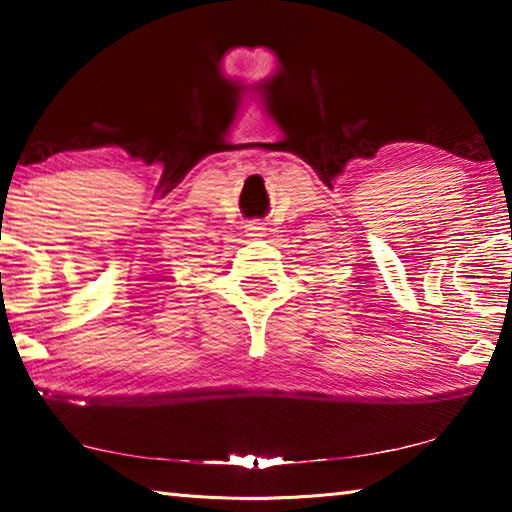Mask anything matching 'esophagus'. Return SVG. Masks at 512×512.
Masks as SVG:
<instances>
[{
    "mask_svg": "<svg viewBox=\"0 0 512 512\" xmlns=\"http://www.w3.org/2000/svg\"><path fill=\"white\" fill-rule=\"evenodd\" d=\"M246 232H248V237H264L266 235V228L262 223H248L246 225Z\"/></svg>",
    "mask_w": 512,
    "mask_h": 512,
    "instance_id": "1",
    "label": "esophagus"
}]
</instances>
